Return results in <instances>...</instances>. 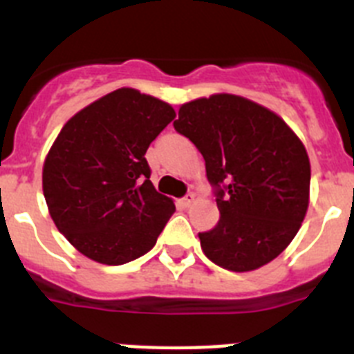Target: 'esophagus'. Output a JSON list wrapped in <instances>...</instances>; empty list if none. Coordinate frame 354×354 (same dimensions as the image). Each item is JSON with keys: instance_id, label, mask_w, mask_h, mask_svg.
I'll use <instances>...</instances> for the list:
<instances>
[{"instance_id": "1", "label": "esophagus", "mask_w": 354, "mask_h": 354, "mask_svg": "<svg viewBox=\"0 0 354 354\" xmlns=\"http://www.w3.org/2000/svg\"><path fill=\"white\" fill-rule=\"evenodd\" d=\"M193 200H195V195H193V193H187L184 198L179 200V204L183 205V207H189V205L193 204Z\"/></svg>"}]
</instances>
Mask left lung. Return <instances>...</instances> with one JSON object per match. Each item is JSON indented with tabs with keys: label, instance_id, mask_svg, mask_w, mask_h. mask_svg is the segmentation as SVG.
<instances>
[{
	"label": "left lung",
	"instance_id": "obj_1",
	"mask_svg": "<svg viewBox=\"0 0 354 354\" xmlns=\"http://www.w3.org/2000/svg\"><path fill=\"white\" fill-rule=\"evenodd\" d=\"M174 127L204 156L220 209L218 225L198 234L205 257L236 273L277 259L308 209L301 140L271 109L232 93L186 102Z\"/></svg>",
	"mask_w": 354,
	"mask_h": 354
}]
</instances>
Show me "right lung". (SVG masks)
Listing matches in <instances>:
<instances>
[{"label":"right lung","mask_w":354,"mask_h":354,"mask_svg":"<svg viewBox=\"0 0 354 354\" xmlns=\"http://www.w3.org/2000/svg\"><path fill=\"white\" fill-rule=\"evenodd\" d=\"M174 118L168 102L118 88L62 127L42 189L56 228L84 257L120 266L156 245L175 205L150 183L145 152Z\"/></svg>","instance_id":"add662e5"}]
</instances>
